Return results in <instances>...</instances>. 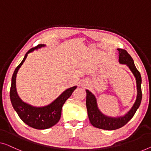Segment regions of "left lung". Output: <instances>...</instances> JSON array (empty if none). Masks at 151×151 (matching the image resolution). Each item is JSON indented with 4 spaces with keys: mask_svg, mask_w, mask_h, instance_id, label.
<instances>
[{
    "mask_svg": "<svg viewBox=\"0 0 151 151\" xmlns=\"http://www.w3.org/2000/svg\"><path fill=\"white\" fill-rule=\"evenodd\" d=\"M119 52V61L121 64L126 65L132 72L136 80L137 97L134 106L129 112L123 116L110 117L104 115L98 108L97 99L91 92L86 90V108L88 116L92 125L95 127L106 130H115L123 127L132 119L135 112L141 104L142 93L141 84L142 78L140 73L135 66L134 60L125 50L117 49Z\"/></svg>",
    "mask_w": 151,
    "mask_h": 151,
    "instance_id": "left-lung-1",
    "label": "left lung"
}]
</instances>
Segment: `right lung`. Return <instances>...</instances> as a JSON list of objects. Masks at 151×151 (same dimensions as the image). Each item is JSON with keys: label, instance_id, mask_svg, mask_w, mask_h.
I'll list each match as a JSON object with an SVG mask.
<instances>
[{"label": "right lung", "instance_id": "right-lung-1", "mask_svg": "<svg viewBox=\"0 0 151 151\" xmlns=\"http://www.w3.org/2000/svg\"><path fill=\"white\" fill-rule=\"evenodd\" d=\"M44 44H39L37 46L30 49L27 52L20 64L16 67L12 78V85L10 89V99L13 108L16 110L22 121L27 125L37 129H45L52 127L59 121L61 116V111L63 104L77 86H73L67 88L60 95L56 98L53 102L43 107H35L24 102L17 95L16 91V76L17 71L24 62L28 54L42 47Z\"/></svg>", "mask_w": 151, "mask_h": 151}]
</instances>
